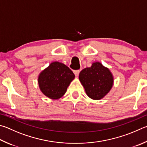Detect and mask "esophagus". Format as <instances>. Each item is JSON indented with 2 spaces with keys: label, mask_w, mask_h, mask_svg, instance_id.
<instances>
[{
  "label": "esophagus",
  "mask_w": 147,
  "mask_h": 147,
  "mask_svg": "<svg viewBox=\"0 0 147 147\" xmlns=\"http://www.w3.org/2000/svg\"><path fill=\"white\" fill-rule=\"evenodd\" d=\"M74 73L75 74L76 76H78L79 75V73H80V70H76V71H74Z\"/></svg>",
  "instance_id": "obj_1"
}]
</instances>
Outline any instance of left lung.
<instances>
[{"instance_id": "left-lung-1", "label": "left lung", "mask_w": 147, "mask_h": 147, "mask_svg": "<svg viewBox=\"0 0 147 147\" xmlns=\"http://www.w3.org/2000/svg\"><path fill=\"white\" fill-rule=\"evenodd\" d=\"M79 80L90 98L102 99L110 91L114 84V77L109 69L99 62L92 63L80 73Z\"/></svg>"}]
</instances>
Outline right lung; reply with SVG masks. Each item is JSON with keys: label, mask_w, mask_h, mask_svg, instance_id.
I'll return each mask as SVG.
<instances>
[{"label": "right lung", "mask_w": 147, "mask_h": 147, "mask_svg": "<svg viewBox=\"0 0 147 147\" xmlns=\"http://www.w3.org/2000/svg\"><path fill=\"white\" fill-rule=\"evenodd\" d=\"M74 77L67 66L59 62H53L39 74L40 90L50 99L58 100L65 94Z\"/></svg>", "instance_id": "1"}]
</instances>
